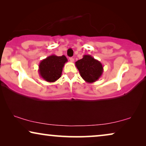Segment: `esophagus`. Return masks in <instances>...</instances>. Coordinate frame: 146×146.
<instances>
[{
	"label": "esophagus",
	"instance_id": "obj_1",
	"mask_svg": "<svg viewBox=\"0 0 146 146\" xmlns=\"http://www.w3.org/2000/svg\"><path fill=\"white\" fill-rule=\"evenodd\" d=\"M69 60H70V61L72 62H74V58H72V57H70V58Z\"/></svg>",
	"mask_w": 146,
	"mask_h": 146
}]
</instances>
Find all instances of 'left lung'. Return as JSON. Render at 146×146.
Here are the masks:
<instances>
[{
    "instance_id": "left-lung-1",
    "label": "left lung",
    "mask_w": 146,
    "mask_h": 146,
    "mask_svg": "<svg viewBox=\"0 0 146 146\" xmlns=\"http://www.w3.org/2000/svg\"><path fill=\"white\" fill-rule=\"evenodd\" d=\"M75 65L81 77L88 83L95 82L104 72L102 63L91 55H84L82 58L76 62Z\"/></svg>"
}]
</instances>
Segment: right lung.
Returning <instances> with one entry per match:
<instances>
[{
	"label": "right lung",
	"instance_id": "add662e5",
	"mask_svg": "<svg viewBox=\"0 0 146 146\" xmlns=\"http://www.w3.org/2000/svg\"><path fill=\"white\" fill-rule=\"evenodd\" d=\"M68 60L64 55L49 56L41 60L38 66V73L42 78L48 82H54L61 77L63 68Z\"/></svg>",
	"mask_w": 146,
	"mask_h": 146
}]
</instances>
